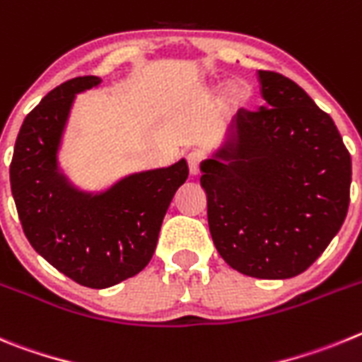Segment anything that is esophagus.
Listing matches in <instances>:
<instances>
[{"instance_id": "1", "label": "esophagus", "mask_w": 362, "mask_h": 362, "mask_svg": "<svg viewBox=\"0 0 362 362\" xmlns=\"http://www.w3.org/2000/svg\"><path fill=\"white\" fill-rule=\"evenodd\" d=\"M200 155L198 153H189L187 155V165H189V173L191 177H197L198 171H200Z\"/></svg>"}]
</instances>
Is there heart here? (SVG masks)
Returning <instances> with one entry per match:
<instances>
[{"instance_id":"b5f03b06","label":"heart","mask_w":362,"mask_h":362,"mask_svg":"<svg viewBox=\"0 0 362 362\" xmlns=\"http://www.w3.org/2000/svg\"><path fill=\"white\" fill-rule=\"evenodd\" d=\"M229 86V83H216V88L218 90H221V88H226ZM250 97V92H249V88L245 86V84H230L229 90H227V103L230 104V106H234V108H240V106H243V104L249 100Z\"/></svg>"}]
</instances>
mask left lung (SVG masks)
<instances>
[{
  "label": "left lung",
  "mask_w": 362,
  "mask_h": 362,
  "mask_svg": "<svg viewBox=\"0 0 362 362\" xmlns=\"http://www.w3.org/2000/svg\"><path fill=\"white\" fill-rule=\"evenodd\" d=\"M263 106L238 113L200 162L207 220L227 265L259 279L301 274L339 233L351 160L328 113L301 86L258 71Z\"/></svg>",
  "instance_id": "8db88e82"
}]
</instances>
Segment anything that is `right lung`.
<instances>
[{"label":"right lung","mask_w":362,"mask_h":362,"mask_svg":"<svg viewBox=\"0 0 362 362\" xmlns=\"http://www.w3.org/2000/svg\"><path fill=\"white\" fill-rule=\"evenodd\" d=\"M95 76L54 88L23 120L11 164V187L25 236L35 252L79 285L108 288L133 278L151 259L162 220L187 162L83 189L61 164L71 110L79 93L99 88Z\"/></svg>","instance_id":"add662e5"}]
</instances>
